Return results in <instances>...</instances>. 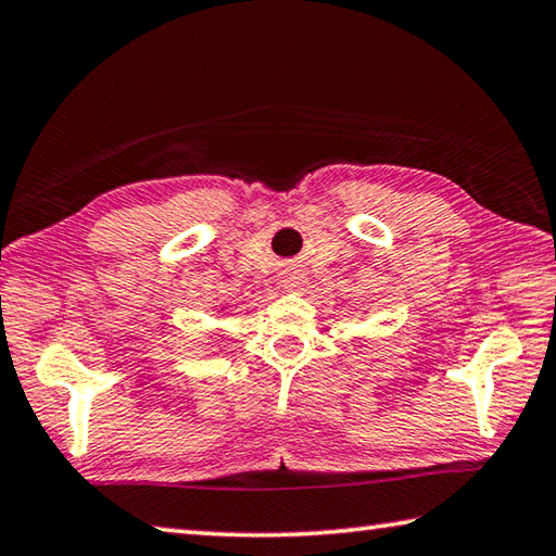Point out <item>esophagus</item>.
Segmentation results:
<instances>
[{
  "instance_id": "34e87169",
  "label": "esophagus",
  "mask_w": 556,
  "mask_h": 556,
  "mask_svg": "<svg viewBox=\"0 0 556 556\" xmlns=\"http://www.w3.org/2000/svg\"><path fill=\"white\" fill-rule=\"evenodd\" d=\"M307 286V273L300 268V266H290L283 273V288L288 293H300V290H305Z\"/></svg>"
}]
</instances>
